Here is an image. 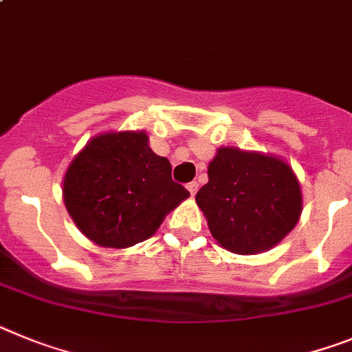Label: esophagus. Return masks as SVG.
<instances>
[{"label": "esophagus", "mask_w": 352, "mask_h": 352, "mask_svg": "<svg viewBox=\"0 0 352 352\" xmlns=\"http://www.w3.org/2000/svg\"><path fill=\"white\" fill-rule=\"evenodd\" d=\"M186 188H188V191L191 193V197H195V195H197V191H198V182H195V180H193V182H189Z\"/></svg>", "instance_id": "1"}]
</instances>
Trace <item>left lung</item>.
Returning <instances> with one entry per match:
<instances>
[{"label": "left lung", "mask_w": 352, "mask_h": 352, "mask_svg": "<svg viewBox=\"0 0 352 352\" xmlns=\"http://www.w3.org/2000/svg\"><path fill=\"white\" fill-rule=\"evenodd\" d=\"M209 182L197 193L212 237L237 255H256L282 243L303 210L294 170L273 154L219 146Z\"/></svg>", "instance_id": "obj_1"}]
</instances>
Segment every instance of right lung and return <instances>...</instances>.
I'll return each instance as SVG.
<instances>
[{
    "mask_svg": "<svg viewBox=\"0 0 352 352\" xmlns=\"http://www.w3.org/2000/svg\"><path fill=\"white\" fill-rule=\"evenodd\" d=\"M189 191L172 164L148 146L145 131H108L74 155L63 177L67 212L102 248H129L157 232Z\"/></svg>",
    "mask_w": 352,
    "mask_h": 352,
    "instance_id": "add662e5",
    "label": "right lung"
}]
</instances>
